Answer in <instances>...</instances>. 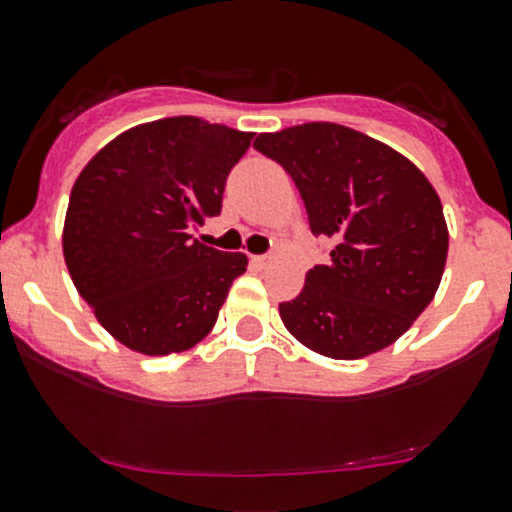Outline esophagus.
Returning a JSON list of instances; mask_svg holds the SVG:
<instances>
[{
    "instance_id": "obj_1",
    "label": "esophagus",
    "mask_w": 512,
    "mask_h": 512,
    "mask_svg": "<svg viewBox=\"0 0 512 512\" xmlns=\"http://www.w3.org/2000/svg\"><path fill=\"white\" fill-rule=\"evenodd\" d=\"M270 260H272L270 255H255V257H252V265H255V267H267V265H270Z\"/></svg>"
}]
</instances>
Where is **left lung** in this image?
Listing matches in <instances>:
<instances>
[{"label": "left lung", "mask_w": 512, "mask_h": 512, "mask_svg": "<svg viewBox=\"0 0 512 512\" xmlns=\"http://www.w3.org/2000/svg\"><path fill=\"white\" fill-rule=\"evenodd\" d=\"M305 202L312 235L332 242L300 295L280 305L290 335L332 360L393 345L430 305L448 260V225L428 177L393 147L335 122L265 132Z\"/></svg>", "instance_id": "1"}]
</instances>
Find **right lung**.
Instances as JSON below:
<instances>
[{"instance_id": "add662e5", "label": "right lung", "mask_w": 512, "mask_h": 512, "mask_svg": "<svg viewBox=\"0 0 512 512\" xmlns=\"http://www.w3.org/2000/svg\"><path fill=\"white\" fill-rule=\"evenodd\" d=\"M255 132L167 117L114 137L79 172L64 217L69 277L99 325L142 355L185 352L215 327L242 252L190 235L220 215Z\"/></svg>"}]
</instances>
